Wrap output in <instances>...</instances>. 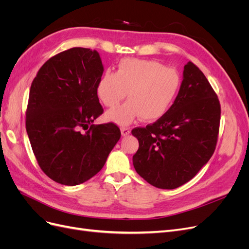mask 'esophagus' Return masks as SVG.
I'll return each mask as SVG.
<instances>
[{"label": "esophagus", "instance_id": "1", "mask_svg": "<svg viewBox=\"0 0 249 249\" xmlns=\"http://www.w3.org/2000/svg\"><path fill=\"white\" fill-rule=\"evenodd\" d=\"M120 131H122L123 136H127V135L131 133V130L129 129V127H126V126H122V127H120Z\"/></svg>", "mask_w": 249, "mask_h": 249}]
</instances>
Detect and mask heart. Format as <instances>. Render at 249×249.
I'll list each match as a JSON object with an SVG mask.
<instances>
[{"label": "heart", "mask_w": 249, "mask_h": 249, "mask_svg": "<svg viewBox=\"0 0 249 249\" xmlns=\"http://www.w3.org/2000/svg\"><path fill=\"white\" fill-rule=\"evenodd\" d=\"M180 76L177 70L156 60L125 58L116 72L105 71L97 82L96 92L102 103L114 108L128 93L129 101L108 112L107 118L125 125L141 117L154 122L166 114L177 99Z\"/></svg>", "instance_id": "obj_1"}]
</instances>
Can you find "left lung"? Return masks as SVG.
<instances>
[{
    "label": "left lung",
    "instance_id": "obj_1",
    "mask_svg": "<svg viewBox=\"0 0 249 249\" xmlns=\"http://www.w3.org/2000/svg\"><path fill=\"white\" fill-rule=\"evenodd\" d=\"M221 108L218 96L198 67L188 62L175 103L166 114L145 127H135L139 141L133 156L138 175L160 189L189 182L216 148Z\"/></svg>",
    "mask_w": 249,
    "mask_h": 249
}]
</instances>
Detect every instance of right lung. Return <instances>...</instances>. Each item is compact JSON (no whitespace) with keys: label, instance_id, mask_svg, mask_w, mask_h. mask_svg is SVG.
Wrapping results in <instances>:
<instances>
[{"label":"right lung","instance_id":"add662e5","mask_svg":"<svg viewBox=\"0 0 249 249\" xmlns=\"http://www.w3.org/2000/svg\"><path fill=\"white\" fill-rule=\"evenodd\" d=\"M103 71L96 51L71 48L50 58L31 84L28 137L39 167L59 184L95 176L122 135L113 123L93 124L104 112L96 92Z\"/></svg>","mask_w":249,"mask_h":249}]
</instances>
